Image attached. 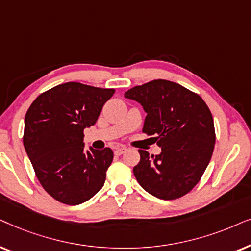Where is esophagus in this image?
<instances>
[{
	"instance_id": "1",
	"label": "esophagus",
	"mask_w": 251,
	"mask_h": 251,
	"mask_svg": "<svg viewBox=\"0 0 251 251\" xmlns=\"http://www.w3.org/2000/svg\"><path fill=\"white\" fill-rule=\"evenodd\" d=\"M125 151H126L125 147H120V148H117V149L115 150V155L120 156V155H123V153L125 152Z\"/></svg>"
}]
</instances>
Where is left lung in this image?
<instances>
[{
  "label": "left lung",
  "mask_w": 251,
  "mask_h": 251,
  "mask_svg": "<svg viewBox=\"0 0 251 251\" xmlns=\"http://www.w3.org/2000/svg\"><path fill=\"white\" fill-rule=\"evenodd\" d=\"M140 103L147 116L142 132L153 138L162 151L149 156L139 150L136 180L160 200H176L200 181L211 159L216 134L211 112L198 94L169 80H152L125 93Z\"/></svg>",
  "instance_id": "8db88e82"
}]
</instances>
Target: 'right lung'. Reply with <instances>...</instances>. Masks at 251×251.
<instances>
[{
  "label": "right lung",
  "mask_w": 251,
  "mask_h": 251,
  "mask_svg": "<svg viewBox=\"0 0 251 251\" xmlns=\"http://www.w3.org/2000/svg\"><path fill=\"white\" fill-rule=\"evenodd\" d=\"M113 93L62 83L39 95L26 112V152L46 192L64 204H81L104 185L113 152L110 148L86 150L83 129L94 125Z\"/></svg>",
  "instance_id": "right-lung-1"
}]
</instances>
